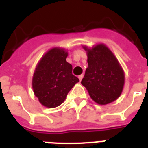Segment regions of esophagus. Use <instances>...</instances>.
<instances>
[{
    "instance_id": "1",
    "label": "esophagus",
    "mask_w": 148,
    "mask_h": 148,
    "mask_svg": "<svg viewBox=\"0 0 148 148\" xmlns=\"http://www.w3.org/2000/svg\"><path fill=\"white\" fill-rule=\"evenodd\" d=\"M78 78H79V80L82 81V79L83 78V74H81V75H79V76H78Z\"/></svg>"
}]
</instances>
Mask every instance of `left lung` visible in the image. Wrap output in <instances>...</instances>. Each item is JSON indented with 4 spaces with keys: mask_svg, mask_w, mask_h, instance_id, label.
<instances>
[{
    "mask_svg": "<svg viewBox=\"0 0 148 148\" xmlns=\"http://www.w3.org/2000/svg\"><path fill=\"white\" fill-rule=\"evenodd\" d=\"M87 51L88 67L82 84L91 98L99 105H106L120 97L124 83L123 70L113 54L102 44Z\"/></svg>",
    "mask_w": 148,
    "mask_h": 148,
    "instance_id": "obj_1",
    "label": "left lung"
}]
</instances>
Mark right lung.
<instances>
[{
  "mask_svg": "<svg viewBox=\"0 0 148 148\" xmlns=\"http://www.w3.org/2000/svg\"><path fill=\"white\" fill-rule=\"evenodd\" d=\"M67 52L53 48L42 56L32 79L35 95L42 106L55 108L64 101L69 91L79 79L72 74V65L66 58Z\"/></svg>",
  "mask_w": 148,
  "mask_h": 148,
  "instance_id": "1",
  "label": "right lung"
}]
</instances>
